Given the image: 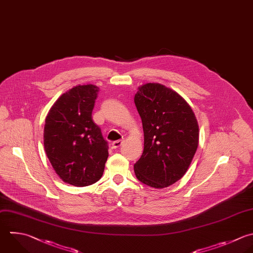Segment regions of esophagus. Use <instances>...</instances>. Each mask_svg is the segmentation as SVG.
I'll list each match as a JSON object with an SVG mask.
<instances>
[{
	"mask_svg": "<svg viewBox=\"0 0 253 253\" xmlns=\"http://www.w3.org/2000/svg\"><path fill=\"white\" fill-rule=\"evenodd\" d=\"M123 143H124V139H122V140H117V141H114V142L112 143V147H113L114 149H117V148L121 147V146L123 145Z\"/></svg>",
	"mask_w": 253,
	"mask_h": 253,
	"instance_id": "obj_1",
	"label": "esophagus"
}]
</instances>
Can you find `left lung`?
<instances>
[{
    "mask_svg": "<svg viewBox=\"0 0 253 253\" xmlns=\"http://www.w3.org/2000/svg\"><path fill=\"white\" fill-rule=\"evenodd\" d=\"M134 104L141 118L144 148L133 165L143 184L161 189L180 180L199 143V126L188 103L158 83L138 88Z\"/></svg>",
    "mask_w": 253,
    "mask_h": 253,
    "instance_id": "1",
    "label": "left lung"
}]
</instances>
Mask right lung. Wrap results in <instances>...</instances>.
Listing matches in <instances>:
<instances>
[{"label": "right lung", "mask_w": 253, "mask_h": 253, "mask_svg": "<svg viewBox=\"0 0 253 253\" xmlns=\"http://www.w3.org/2000/svg\"><path fill=\"white\" fill-rule=\"evenodd\" d=\"M99 88L78 85L64 93L45 119L43 143L46 155L65 183L84 187L103 175L109 145L92 120Z\"/></svg>", "instance_id": "add662e5"}]
</instances>
